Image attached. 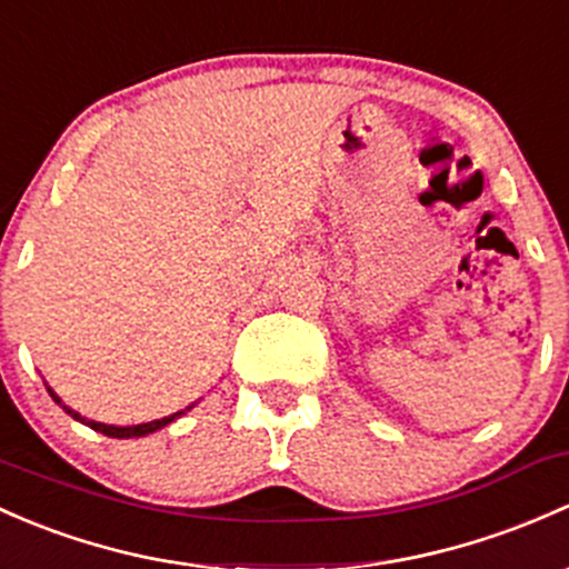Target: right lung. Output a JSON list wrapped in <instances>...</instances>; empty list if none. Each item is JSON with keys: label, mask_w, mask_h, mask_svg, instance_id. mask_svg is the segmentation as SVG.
<instances>
[{"label": "right lung", "mask_w": 569, "mask_h": 569, "mask_svg": "<svg viewBox=\"0 0 569 569\" xmlns=\"http://www.w3.org/2000/svg\"><path fill=\"white\" fill-rule=\"evenodd\" d=\"M46 390H48V395H51V398H53V403H59V406H62V409L68 411V415L73 417V420H79V422H83V426H89V428H92V430H98V433H103V436H111V439H139V436H149V433H154V430L166 428V426H169V422H174L177 417H182L184 411H190V409H193V406H196V403H190L188 409H182V411H174V415L163 417V420L141 422V426H106V422H98V420H87V417H81L79 411H73V409H70V406H64V403H62V398H59V395L53 392L51 387H48V385H46Z\"/></svg>", "instance_id": "1"}]
</instances>
